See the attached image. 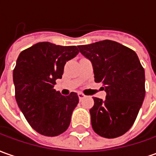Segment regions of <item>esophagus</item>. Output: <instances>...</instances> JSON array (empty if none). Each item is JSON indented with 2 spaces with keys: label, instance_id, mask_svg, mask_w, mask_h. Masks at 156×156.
<instances>
[{
  "label": "esophagus",
  "instance_id": "1",
  "mask_svg": "<svg viewBox=\"0 0 156 156\" xmlns=\"http://www.w3.org/2000/svg\"><path fill=\"white\" fill-rule=\"evenodd\" d=\"M78 98H79V100H83V99L86 96L84 94H83V93H78Z\"/></svg>",
  "mask_w": 156,
  "mask_h": 156
}]
</instances>
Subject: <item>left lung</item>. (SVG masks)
<instances>
[{"label": "left lung", "instance_id": "8db88e82", "mask_svg": "<svg viewBox=\"0 0 156 156\" xmlns=\"http://www.w3.org/2000/svg\"><path fill=\"white\" fill-rule=\"evenodd\" d=\"M93 65L95 82L102 83L106 99L94 97L90 108L92 128L106 138L130 130L145 96L144 69L132 49L111 40L78 46Z\"/></svg>", "mask_w": 156, "mask_h": 156}]
</instances>
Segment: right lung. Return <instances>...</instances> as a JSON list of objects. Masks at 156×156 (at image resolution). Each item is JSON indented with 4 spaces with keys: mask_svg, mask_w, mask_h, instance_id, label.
<instances>
[{
    "mask_svg": "<svg viewBox=\"0 0 156 156\" xmlns=\"http://www.w3.org/2000/svg\"><path fill=\"white\" fill-rule=\"evenodd\" d=\"M76 46L38 42L21 52L13 69L15 99L27 122L43 136L67 130L78 103L77 93L64 96L54 89L66 63L78 55Z\"/></svg>",
    "mask_w": 156,
    "mask_h": 156,
    "instance_id": "add662e5",
    "label": "right lung"
}]
</instances>
